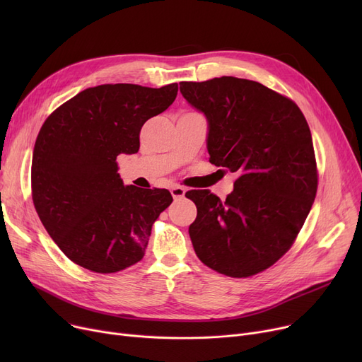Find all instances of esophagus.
<instances>
[{"label": "esophagus", "mask_w": 362, "mask_h": 362, "mask_svg": "<svg viewBox=\"0 0 362 362\" xmlns=\"http://www.w3.org/2000/svg\"><path fill=\"white\" fill-rule=\"evenodd\" d=\"M170 192H171V197H173L175 199H182L186 194V189L182 187V186H173V187H171Z\"/></svg>", "instance_id": "34e87169"}]
</instances>
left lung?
I'll use <instances>...</instances> for the list:
<instances>
[{
  "label": "left lung",
  "instance_id": "obj_1",
  "mask_svg": "<svg viewBox=\"0 0 362 362\" xmlns=\"http://www.w3.org/2000/svg\"><path fill=\"white\" fill-rule=\"evenodd\" d=\"M180 92L206 119L210 163L239 171L226 201L186 194L198 210L189 226L194 250L221 274L254 276L286 254L315 199L308 123L293 101L248 79L180 82Z\"/></svg>",
  "mask_w": 362,
  "mask_h": 362
}]
</instances>
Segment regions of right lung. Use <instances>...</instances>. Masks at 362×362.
I'll use <instances>...</instances> for the list:
<instances>
[{"instance_id":"right-lung-1","label":"right lung","mask_w":362,"mask_h":362,"mask_svg":"<svg viewBox=\"0 0 362 362\" xmlns=\"http://www.w3.org/2000/svg\"><path fill=\"white\" fill-rule=\"evenodd\" d=\"M177 83L100 85L79 92L42 124L32 157V198L48 235L73 262L116 273L145 255L167 189L124 186L117 157L139 151L144 123L165 111Z\"/></svg>"}]
</instances>
